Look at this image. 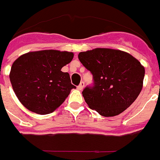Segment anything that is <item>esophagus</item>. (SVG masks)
Masks as SVG:
<instances>
[{
  "label": "esophagus",
  "mask_w": 160,
  "mask_h": 160,
  "mask_svg": "<svg viewBox=\"0 0 160 160\" xmlns=\"http://www.w3.org/2000/svg\"><path fill=\"white\" fill-rule=\"evenodd\" d=\"M84 87H85V83L82 81V82H80V85L78 86V89H79V90H82V89L84 88Z\"/></svg>",
  "instance_id": "esophagus-1"
}]
</instances>
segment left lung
<instances>
[{
  "label": "left lung",
  "mask_w": 160,
  "mask_h": 160,
  "mask_svg": "<svg viewBox=\"0 0 160 160\" xmlns=\"http://www.w3.org/2000/svg\"><path fill=\"white\" fill-rule=\"evenodd\" d=\"M78 58L94 79V86L87 87L82 96L88 107L100 115H118L139 96L145 70L129 53L97 48L80 52Z\"/></svg>",
  "instance_id": "left-lung-1"
}]
</instances>
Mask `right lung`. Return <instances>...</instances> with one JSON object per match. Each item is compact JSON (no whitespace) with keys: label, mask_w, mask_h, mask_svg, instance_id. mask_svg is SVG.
I'll return each mask as SVG.
<instances>
[{"label":"right lung","mask_w":160,"mask_h":160,"mask_svg":"<svg viewBox=\"0 0 160 160\" xmlns=\"http://www.w3.org/2000/svg\"><path fill=\"white\" fill-rule=\"evenodd\" d=\"M73 53L46 49L25 53L11 66L9 80L20 102L29 111L45 115L57 110L75 86L61 69Z\"/></svg>","instance_id":"right-lung-1"}]
</instances>
